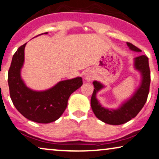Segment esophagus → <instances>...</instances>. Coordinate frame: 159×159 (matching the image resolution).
I'll use <instances>...</instances> for the list:
<instances>
[{"label":"esophagus","mask_w":159,"mask_h":159,"mask_svg":"<svg viewBox=\"0 0 159 159\" xmlns=\"http://www.w3.org/2000/svg\"><path fill=\"white\" fill-rule=\"evenodd\" d=\"M93 78H94V75H93L92 73L91 72H88L85 74V79L87 81H92Z\"/></svg>","instance_id":"esophagus-1"}]
</instances>
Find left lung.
Returning a JSON list of instances; mask_svg holds the SVG:
<instances>
[{"label":"left lung","mask_w":159,"mask_h":159,"mask_svg":"<svg viewBox=\"0 0 159 159\" xmlns=\"http://www.w3.org/2000/svg\"><path fill=\"white\" fill-rule=\"evenodd\" d=\"M127 46L131 50L140 52L141 50L127 42ZM134 68L139 71L142 80L139 88L134 94L124 102L117 109H109L102 107L97 99V93L105 86L99 81L93 82L94 89L91 98V107L97 118L105 124L111 125H120L125 124L134 118L143 108L148 96L150 84H151V72H150L148 58L145 55H141L134 58Z\"/></svg>","instance_id":"left-lung-1"}]
</instances>
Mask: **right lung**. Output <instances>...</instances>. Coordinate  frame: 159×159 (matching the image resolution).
<instances>
[{
	"label": "right lung",
	"instance_id": "obj_1",
	"mask_svg": "<svg viewBox=\"0 0 159 159\" xmlns=\"http://www.w3.org/2000/svg\"><path fill=\"white\" fill-rule=\"evenodd\" d=\"M25 46L26 43L21 46L14 54L8 70V84L11 99L16 110L27 119L40 124L55 121L66 109L70 94L82 86V78L60 81L45 91L30 89L21 78Z\"/></svg>",
	"mask_w": 159,
	"mask_h": 159
}]
</instances>
